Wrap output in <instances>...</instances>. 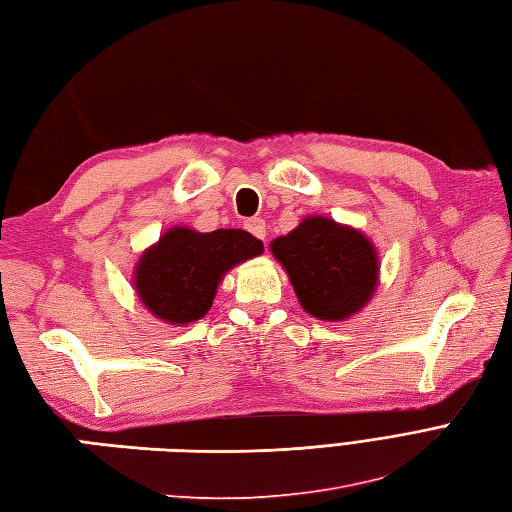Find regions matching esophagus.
<instances>
[{
  "label": "esophagus",
  "instance_id": "1",
  "mask_svg": "<svg viewBox=\"0 0 512 512\" xmlns=\"http://www.w3.org/2000/svg\"><path fill=\"white\" fill-rule=\"evenodd\" d=\"M245 227L249 232H252L256 238H260V241H265L267 238V223L260 219V217H256V219H249L247 223H245Z\"/></svg>",
  "mask_w": 512,
  "mask_h": 512
}]
</instances>
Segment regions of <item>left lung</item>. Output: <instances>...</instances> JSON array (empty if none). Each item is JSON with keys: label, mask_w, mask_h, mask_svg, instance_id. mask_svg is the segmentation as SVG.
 Listing matches in <instances>:
<instances>
[{"label": "left lung", "mask_w": 512, "mask_h": 512, "mask_svg": "<svg viewBox=\"0 0 512 512\" xmlns=\"http://www.w3.org/2000/svg\"><path fill=\"white\" fill-rule=\"evenodd\" d=\"M287 271L302 309L322 322H344L366 306L379 287V252L352 225L311 214L269 243Z\"/></svg>", "instance_id": "obj_1"}]
</instances>
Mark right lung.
I'll list each match as a JSON object with an SVG mask.
<instances>
[{"label": "right lung", "mask_w": 512, "mask_h": 512, "mask_svg": "<svg viewBox=\"0 0 512 512\" xmlns=\"http://www.w3.org/2000/svg\"><path fill=\"white\" fill-rule=\"evenodd\" d=\"M265 252L245 230H166L133 267V289L142 306L170 326H188L210 311L230 269Z\"/></svg>", "instance_id": "add662e5"}]
</instances>
